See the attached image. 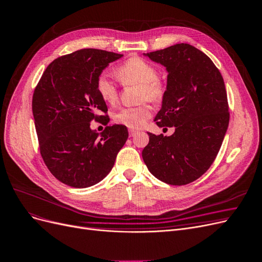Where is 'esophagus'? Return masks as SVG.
<instances>
[{
  "instance_id": "esophagus-1",
  "label": "esophagus",
  "mask_w": 262,
  "mask_h": 262,
  "mask_svg": "<svg viewBox=\"0 0 262 262\" xmlns=\"http://www.w3.org/2000/svg\"><path fill=\"white\" fill-rule=\"evenodd\" d=\"M137 133H138V131H137V130H133V129L129 130V134H130V137H134V136H136Z\"/></svg>"
}]
</instances>
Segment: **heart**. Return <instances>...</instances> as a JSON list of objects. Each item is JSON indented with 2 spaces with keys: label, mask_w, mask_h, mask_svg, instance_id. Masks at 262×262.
<instances>
[{
  "label": "heart",
  "mask_w": 262,
  "mask_h": 262,
  "mask_svg": "<svg viewBox=\"0 0 262 262\" xmlns=\"http://www.w3.org/2000/svg\"><path fill=\"white\" fill-rule=\"evenodd\" d=\"M118 80L122 85H138L140 87V100L157 101L163 97L164 86L157 77V70L154 66L141 58H131L115 71ZM96 90L99 97L107 104L113 105L118 98L117 87L106 74L98 76ZM150 117V109L147 105L123 108L115 114V121L128 126L130 129H139L143 126Z\"/></svg>",
  "instance_id": "heart-1"
}]
</instances>
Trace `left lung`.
I'll return each mask as SVG.
<instances>
[{
  "mask_svg": "<svg viewBox=\"0 0 262 262\" xmlns=\"http://www.w3.org/2000/svg\"><path fill=\"white\" fill-rule=\"evenodd\" d=\"M144 55L167 70L154 121L161 128L175 126V132L170 137L147 132L142 157L161 181L190 184L210 168L225 137L229 113L224 80L208 55L191 45L177 43Z\"/></svg>",
  "mask_w": 262,
  "mask_h": 262,
  "instance_id": "left-lung-1",
  "label": "left lung"
}]
</instances>
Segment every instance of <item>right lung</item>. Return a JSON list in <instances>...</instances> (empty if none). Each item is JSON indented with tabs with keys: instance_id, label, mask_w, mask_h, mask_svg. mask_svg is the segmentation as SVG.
<instances>
[{
	"instance_id": "add662e5",
	"label": "right lung",
	"mask_w": 262,
	"mask_h": 262,
	"mask_svg": "<svg viewBox=\"0 0 262 262\" xmlns=\"http://www.w3.org/2000/svg\"><path fill=\"white\" fill-rule=\"evenodd\" d=\"M123 54L81 49L55 59L47 67L33 96V115L42 160L63 184L87 188L104 179L114 167L129 137L122 124L108 125V109L96 81L109 63ZM102 111L105 116H98ZM92 120L107 126L100 135Z\"/></svg>"
}]
</instances>
